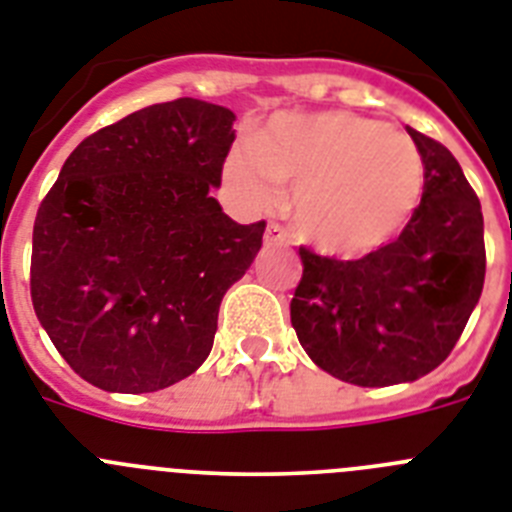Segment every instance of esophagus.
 I'll list each match as a JSON object with an SVG mask.
<instances>
[{
	"label": "esophagus",
	"mask_w": 512,
	"mask_h": 512,
	"mask_svg": "<svg viewBox=\"0 0 512 512\" xmlns=\"http://www.w3.org/2000/svg\"><path fill=\"white\" fill-rule=\"evenodd\" d=\"M289 242V231L283 229L281 223L270 221L268 229H265V244H283Z\"/></svg>",
	"instance_id": "34e87169"
}]
</instances>
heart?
Listing matches in <instances>:
<instances>
[{"label": "heart", "mask_w": 512, "mask_h": 512, "mask_svg": "<svg viewBox=\"0 0 512 512\" xmlns=\"http://www.w3.org/2000/svg\"><path fill=\"white\" fill-rule=\"evenodd\" d=\"M234 190L255 208L294 187L302 239L328 255H367L406 226L424 192V158L406 132L354 111L283 114L226 161Z\"/></svg>", "instance_id": "1"}]
</instances>
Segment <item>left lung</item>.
<instances>
[{
	"label": "left lung",
	"instance_id": "1",
	"mask_svg": "<svg viewBox=\"0 0 512 512\" xmlns=\"http://www.w3.org/2000/svg\"><path fill=\"white\" fill-rule=\"evenodd\" d=\"M424 158L422 203L398 239L359 260L299 247L291 325L309 359L362 388L414 382L440 367L484 289L479 197L448 148L409 127Z\"/></svg>",
	"mask_w": 512,
	"mask_h": 512
}]
</instances>
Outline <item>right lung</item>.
<instances>
[{
    "label": "right lung",
    "mask_w": 512,
    "mask_h": 512,
    "mask_svg": "<svg viewBox=\"0 0 512 512\" xmlns=\"http://www.w3.org/2000/svg\"><path fill=\"white\" fill-rule=\"evenodd\" d=\"M234 119L197 98L145 106L85 137L41 200L30 299L90 385L153 393L208 359L223 294L265 234L210 197Z\"/></svg>",
    "instance_id": "add662e5"
}]
</instances>
